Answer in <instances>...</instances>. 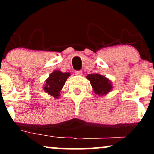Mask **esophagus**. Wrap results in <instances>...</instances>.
<instances>
[{
	"instance_id": "34e87169",
	"label": "esophagus",
	"mask_w": 154,
	"mask_h": 154,
	"mask_svg": "<svg viewBox=\"0 0 154 154\" xmlns=\"http://www.w3.org/2000/svg\"><path fill=\"white\" fill-rule=\"evenodd\" d=\"M82 75V71H76L75 72V75L81 76Z\"/></svg>"
}]
</instances>
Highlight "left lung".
<instances>
[{"label":"left lung","mask_w":154,"mask_h":154,"mask_svg":"<svg viewBox=\"0 0 154 154\" xmlns=\"http://www.w3.org/2000/svg\"><path fill=\"white\" fill-rule=\"evenodd\" d=\"M86 77L90 80L95 94L98 96L106 95L112 90V83L105 76L100 74H91L88 75Z\"/></svg>","instance_id":"obj_1"}]
</instances>
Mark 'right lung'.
<instances>
[{
  "instance_id": "right-lung-1",
  "label": "right lung",
  "mask_w": 154,
  "mask_h": 154,
  "mask_svg": "<svg viewBox=\"0 0 154 154\" xmlns=\"http://www.w3.org/2000/svg\"><path fill=\"white\" fill-rule=\"evenodd\" d=\"M70 75L71 74L69 72H62L59 70H55L51 73L48 78L45 80L43 88L44 91L54 98H58L60 95V92Z\"/></svg>"
}]
</instances>
